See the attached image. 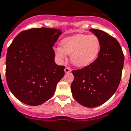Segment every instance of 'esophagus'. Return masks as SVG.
<instances>
[{
	"label": "esophagus",
	"instance_id": "obj_1",
	"mask_svg": "<svg viewBox=\"0 0 131 131\" xmlns=\"http://www.w3.org/2000/svg\"><path fill=\"white\" fill-rule=\"evenodd\" d=\"M64 72H65V73H69V72H71V69L69 68V67H67L64 69Z\"/></svg>",
	"mask_w": 131,
	"mask_h": 131
}]
</instances>
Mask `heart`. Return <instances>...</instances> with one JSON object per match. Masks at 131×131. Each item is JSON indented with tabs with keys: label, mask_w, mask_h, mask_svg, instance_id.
I'll list each match as a JSON object with an SVG mask.
<instances>
[{
	"label": "heart",
	"mask_w": 131,
	"mask_h": 131,
	"mask_svg": "<svg viewBox=\"0 0 131 131\" xmlns=\"http://www.w3.org/2000/svg\"><path fill=\"white\" fill-rule=\"evenodd\" d=\"M61 47L56 48V57L61 61L66 60V54L70 55L73 65L83 67L95 60L100 53L101 42L97 36L76 34L63 39Z\"/></svg>",
	"instance_id": "heart-1"
}]
</instances>
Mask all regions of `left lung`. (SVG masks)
<instances>
[{
    "label": "left lung",
    "mask_w": 131,
    "mask_h": 131,
    "mask_svg": "<svg viewBox=\"0 0 131 131\" xmlns=\"http://www.w3.org/2000/svg\"><path fill=\"white\" fill-rule=\"evenodd\" d=\"M101 42L94 62L84 68L72 71L74 76L71 88L78 103L88 107L106 102L117 91L122 78L124 56L117 39L97 29H90Z\"/></svg>",
    "instance_id": "obj_1"
}]
</instances>
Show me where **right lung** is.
I'll use <instances>...</instances> for the list:
<instances>
[{
  "label": "right lung",
  "instance_id": "1",
  "mask_svg": "<svg viewBox=\"0 0 131 131\" xmlns=\"http://www.w3.org/2000/svg\"><path fill=\"white\" fill-rule=\"evenodd\" d=\"M61 34L60 29L32 28L21 32L9 46L7 83L25 104L36 106L50 99L64 75L65 67L56 64L53 49Z\"/></svg>",
  "mask_w": 131,
  "mask_h": 131
}]
</instances>
